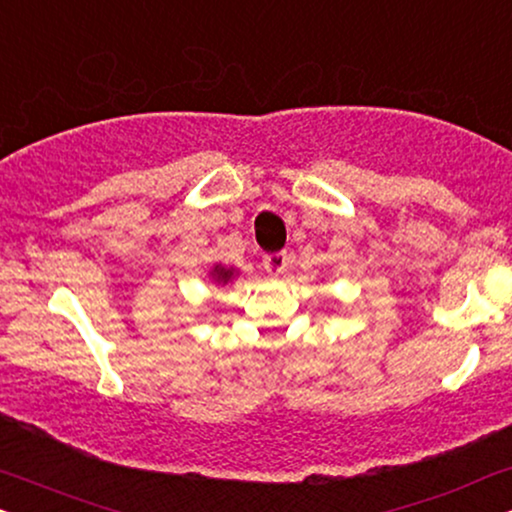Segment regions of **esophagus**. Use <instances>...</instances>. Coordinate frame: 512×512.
<instances>
[{"label":"esophagus","instance_id":"obj_1","mask_svg":"<svg viewBox=\"0 0 512 512\" xmlns=\"http://www.w3.org/2000/svg\"><path fill=\"white\" fill-rule=\"evenodd\" d=\"M262 264L271 276H281L283 271L288 269V252H274V255H264Z\"/></svg>","mask_w":512,"mask_h":512}]
</instances>
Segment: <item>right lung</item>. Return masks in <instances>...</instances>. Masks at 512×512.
Here are the masks:
<instances>
[{"instance_id": "1", "label": "right lung", "mask_w": 512, "mask_h": 512, "mask_svg": "<svg viewBox=\"0 0 512 512\" xmlns=\"http://www.w3.org/2000/svg\"><path fill=\"white\" fill-rule=\"evenodd\" d=\"M208 276H210V281H215V283H220V285H227V283H231L238 276V271L234 267H222V264H215V267L208 271Z\"/></svg>"}]
</instances>
